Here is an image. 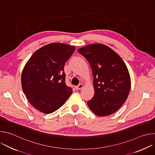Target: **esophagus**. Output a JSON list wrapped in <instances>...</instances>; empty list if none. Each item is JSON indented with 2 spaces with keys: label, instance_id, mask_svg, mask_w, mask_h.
I'll use <instances>...</instances> for the list:
<instances>
[{
  "label": "esophagus",
  "instance_id": "1",
  "mask_svg": "<svg viewBox=\"0 0 155 155\" xmlns=\"http://www.w3.org/2000/svg\"><path fill=\"white\" fill-rule=\"evenodd\" d=\"M83 86H84V85L81 83V84H78V86H77L75 87V88H76V90H81V88L83 87Z\"/></svg>",
  "mask_w": 155,
  "mask_h": 155
}]
</instances>
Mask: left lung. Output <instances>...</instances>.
Wrapping results in <instances>:
<instances>
[{
	"mask_svg": "<svg viewBox=\"0 0 155 155\" xmlns=\"http://www.w3.org/2000/svg\"><path fill=\"white\" fill-rule=\"evenodd\" d=\"M78 51L89 62L93 72L94 96L88 107L97 116L113 114L122 106L130 89V77L121 57L103 44H90Z\"/></svg>",
	"mask_w": 155,
	"mask_h": 155,
	"instance_id": "obj_1",
	"label": "left lung"
}]
</instances>
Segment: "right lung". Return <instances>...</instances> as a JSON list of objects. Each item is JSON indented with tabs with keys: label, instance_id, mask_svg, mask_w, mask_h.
I'll use <instances>...</instances> for the list:
<instances>
[{
	"label": "right lung",
	"instance_id": "right-lung-1",
	"mask_svg": "<svg viewBox=\"0 0 155 155\" xmlns=\"http://www.w3.org/2000/svg\"><path fill=\"white\" fill-rule=\"evenodd\" d=\"M75 47L52 43L35 51L25 64L21 81L24 93L38 111L49 114L59 108L72 89L65 83L64 66Z\"/></svg>",
	"mask_w": 155,
	"mask_h": 155
}]
</instances>
